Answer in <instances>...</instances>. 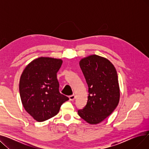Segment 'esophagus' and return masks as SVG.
I'll return each mask as SVG.
<instances>
[{
  "label": "esophagus",
  "instance_id": "34e87169",
  "mask_svg": "<svg viewBox=\"0 0 149 149\" xmlns=\"http://www.w3.org/2000/svg\"><path fill=\"white\" fill-rule=\"evenodd\" d=\"M69 100L70 101H74L75 98V95H70L69 97Z\"/></svg>",
  "mask_w": 149,
  "mask_h": 149
}]
</instances>
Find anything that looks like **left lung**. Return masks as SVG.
<instances>
[{"label": "left lung", "instance_id": "obj_1", "mask_svg": "<svg viewBox=\"0 0 149 149\" xmlns=\"http://www.w3.org/2000/svg\"><path fill=\"white\" fill-rule=\"evenodd\" d=\"M80 66L88 86L87 104L78 113L89 124L105 120L118 106L120 92L116 70L107 59L92 55L81 59Z\"/></svg>", "mask_w": 149, "mask_h": 149}]
</instances>
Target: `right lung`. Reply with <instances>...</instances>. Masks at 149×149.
Segmentation results:
<instances>
[{"label": "right lung", "instance_id": "obj_1", "mask_svg": "<svg viewBox=\"0 0 149 149\" xmlns=\"http://www.w3.org/2000/svg\"><path fill=\"white\" fill-rule=\"evenodd\" d=\"M63 61L39 57L29 63L21 75L19 92L25 111L38 122L56 115L69 98L59 92L57 73Z\"/></svg>", "mask_w": 149, "mask_h": 149}]
</instances>
